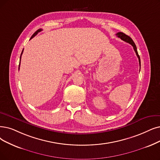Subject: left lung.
<instances>
[{"label": "left lung", "instance_id": "left-lung-1", "mask_svg": "<svg viewBox=\"0 0 160 160\" xmlns=\"http://www.w3.org/2000/svg\"><path fill=\"white\" fill-rule=\"evenodd\" d=\"M116 35H117L118 37L120 38V39H121V40H123V41H124L125 42H127L129 43L130 44H131V45L132 46L133 49H134V50H135V52H136V54H137V57H138V61H139L140 66V56H139V55H138V52H137V47H136V45H135V42H134V41H132V39H131V38L129 36L125 35V33H122V32H119V33H118L116 34Z\"/></svg>", "mask_w": 160, "mask_h": 160}]
</instances>
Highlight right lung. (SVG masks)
Instances as JSON below:
<instances>
[{
    "label": "right lung",
    "mask_w": 160,
    "mask_h": 160,
    "mask_svg": "<svg viewBox=\"0 0 160 160\" xmlns=\"http://www.w3.org/2000/svg\"><path fill=\"white\" fill-rule=\"evenodd\" d=\"M42 29H38L37 31H35V33H33V35H32L31 36V39H32V38H33L38 33H39V32H41V31H42ZM23 50H22V54H21V56H20V60H21V56H22V53H23ZM20 64H19V69H20Z\"/></svg>",
    "instance_id": "1"
}]
</instances>
